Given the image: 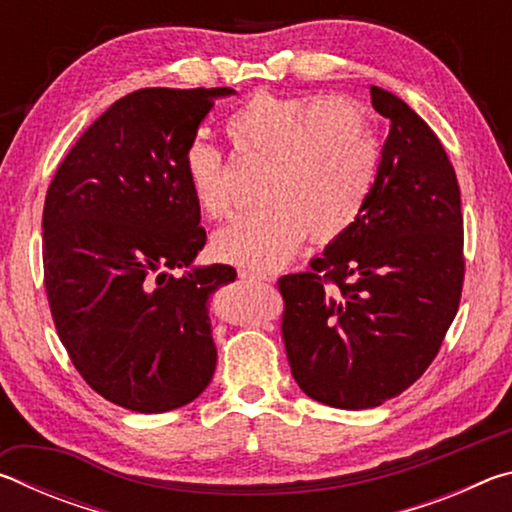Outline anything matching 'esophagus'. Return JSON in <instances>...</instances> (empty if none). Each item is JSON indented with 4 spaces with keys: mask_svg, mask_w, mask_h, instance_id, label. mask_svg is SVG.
Returning <instances> with one entry per match:
<instances>
[{
    "mask_svg": "<svg viewBox=\"0 0 512 512\" xmlns=\"http://www.w3.org/2000/svg\"><path fill=\"white\" fill-rule=\"evenodd\" d=\"M239 277H241V280H246V282H271V277H268L266 273L250 271V268H241Z\"/></svg>",
    "mask_w": 512,
    "mask_h": 512,
    "instance_id": "1",
    "label": "esophagus"
}]
</instances>
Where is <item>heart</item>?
Instances as JSON below:
<instances>
[{
	"mask_svg": "<svg viewBox=\"0 0 512 512\" xmlns=\"http://www.w3.org/2000/svg\"><path fill=\"white\" fill-rule=\"evenodd\" d=\"M239 153L264 160L257 205L216 232L221 262L268 271L296 253L305 232L316 244L341 237L366 205L379 164L368 115L345 97H282L255 92L225 121ZM198 207L212 219L230 212L223 155L205 137L183 153Z\"/></svg>",
	"mask_w": 512,
	"mask_h": 512,
	"instance_id": "1",
	"label": "heart"
}]
</instances>
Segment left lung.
<instances>
[{
	"label": "left lung",
	"mask_w": 512,
	"mask_h": 512,
	"mask_svg": "<svg viewBox=\"0 0 512 512\" xmlns=\"http://www.w3.org/2000/svg\"><path fill=\"white\" fill-rule=\"evenodd\" d=\"M388 119L370 196L348 230L280 277L282 339L302 393L361 411L406 391L436 357L463 289L456 171L418 112L370 88Z\"/></svg>",
	"instance_id": "1"
}]
</instances>
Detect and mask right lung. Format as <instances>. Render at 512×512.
Returning a JSON list of instances; mask_svg holds the SVG:
<instances>
[{
	"mask_svg": "<svg viewBox=\"0 0 512 512\" xmlns=\"http://www.w3.org/2000/svg\"><path fill=\"white\" fill-rule=\"evenodd\" d=\"M230 94H126L79 137L47 189L51 316L81 377L124 409L173 411L212 381L210 298L237 271L196 264L207 237L183 153L214 101ZM176 267L180 278L170 275Z\"/></svg>",
	"mask_w": 512,
	"mask_h": 512,
	"instance_id": "1",
	"label": "right lung"
}]
</instances>
